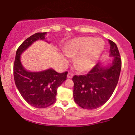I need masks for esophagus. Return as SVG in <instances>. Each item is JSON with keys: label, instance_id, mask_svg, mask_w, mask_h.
<instances>
[{"label": "esophagus", "instance_id": "1", "mask_svg": "<svg viewBox=\"0 0 135 135\" xmlns=\"http://www.w3.org/2000/svg\"><path fill=\"white\" fill-rule=\"evenodd\" d=\"M73 76V74L72 73H68L67 74L68 78H72Z\"/></svg>", "mask_w": 135, "mask_h": 135}]
</instances>
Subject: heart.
<instances>
[{
	"instance_id": "heart-1",
	"label": "heart",
	"mask_w": 135,
	"mask_h": 135,
	"mask_svg": "<svg viewBox=\"0 0 135 135\" xmlns=\"http://www.w3.org/2000/svg\"><path fill=\"white\" fill-rule=\"evenodd\" d=\"M105 48V42L101 38H95L91 36L78 37L71 40L64 47L65 54L74 57L73 64L81 72L91 70ZM62 61L67 62L64 55H61Z\"/></svg>"
}]
</instances>
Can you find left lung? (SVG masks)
Wrapping results in <instances>:
<instances>
[{
    "mask_svg": "<svg viewBox=\"0 0 135 135\" xmlns=\"http://www.w3.org/2000/svg\"><path fill=\"white\" fill-rule=\"evenodd\" d=\"M112 62L107 66L97 63L87 74L74 76L73 97L80 107L95 109L107 102L118 83L121 69V59L118 47L109 40Z\"/></svg>",
    "mask_w": 135,
    "mask_h": 135,
    "instance_id": "left-lung-1",
    "label": "left lung"
}]
</instances>
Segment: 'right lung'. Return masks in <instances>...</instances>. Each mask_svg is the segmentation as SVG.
<instances>
[{
  "label": "right lung",
  "mask_w": 135,
  "mask_h": 135,
  "mask_svg": "<svg viewBox=\"0 0 135 135\" xmlns=\"http://www.w3.org/2000/svg\"><path fill=\"white\" fill-rule=\"evenodd\" d=\"M45 33H36L25 40L16 53L14 78L17 88L28 104L42 109L55 102L57 88L66 80L68 72L59 73L52 68L33 72L26 70L21 61V56L28 47L38 40H45ZM48 43H50L47 42Z\"/></svg>",
  "instance_id": "obj_1"
}]
</instances>
